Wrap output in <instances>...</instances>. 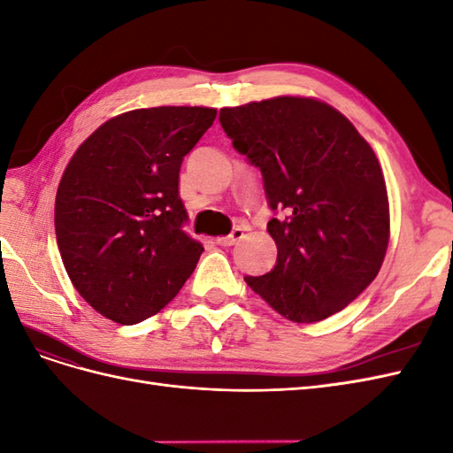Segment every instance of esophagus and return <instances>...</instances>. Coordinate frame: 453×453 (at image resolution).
Here are the masks:
<instances>
[{"label":"esophagus","instance_id":"34e87169","mask_svg":"<svg viewBox=\"0 0 453 453\" xmlns=\"http://www.w3.org/2000/svg\"><path fill=\"white\" fill-rule=\"evenodd\" d=\"M243 238V228H234L230 232L228 236H223V238H217V243L219 245H223V248H232V245H234L236 242H240Z\"/></svg>","mask_w":453,"mask_h":453}]
</instances>
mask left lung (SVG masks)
<instances>
[{
    "mask_svg": "<svg viewBox=\"0 0 453 453\" xmlns=\"http://www.w3.org/2000/svg\"><path fill=\"white\" fill-rule=\"evenodd\" d=\"M219 120L263 173L278 258L251 289L295 323L344 310L374 281L389 242L380 162L351 122L296 96L223 107Z\"/></svg>",
    "mask_w": 453,
    "mask_h": 453,
    "instance_id": "8db88e82",
    "label": "left lung"
}]
</instances>
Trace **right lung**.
<instances>
[{
  "label": "right lung",
  "mask_w": 453,
  "mask_h": 453,
  "mask_svg": "<svg viewBox=\"0 0 453 453\" xmlns=\"http://www.w3.org/2000/svg\"><path fill=\"white\" fill-rule=\"evenodd\" d=\"M217 111L150 107L122 113L81 145L62 175L54 230L79 295L119 325L158 313L203 251L183 230L180 170Z\"/></svg>",
  "instance_id": "1"
}]
</instances>
